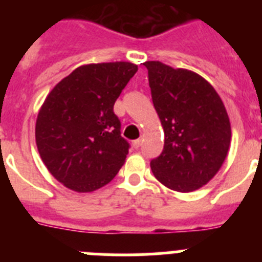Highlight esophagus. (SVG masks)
<instances>
[{"mask_svg": "<svg viewBox=\"0 0 262 262\" xmlns=\"http://www.w3.org/2000/svg\"><path fill=\"white\" fill-rule=\"evenodd\" d=\"M133 145H134V148H136V149H138V148L142 145V139H136V140H134Z\"/></svg>", "mask_w": 262, "mask_h": 262, "instance_id": "34e87169", "label": "esophagus"}]
</instances>
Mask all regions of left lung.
Returning <instances> with one entry per match:
<instances>
[{
    "label": "left lung",
    "instance_id": "obj_1",
    "mask_svg": "<svg viewBox=\"0 0 262 262\" xmlns=\"http://www.w3.org/2000/svg\"><path fill=\"white\" fill-rule=\"evenodd\" d=\"M164 149L151 161L157 181L180 193L206 185L226 160L231 123L214 88L195 72L145 61Z\"/></svg>",
    "mask_w": 262,
    "mask_h": 262
}]
</instances>
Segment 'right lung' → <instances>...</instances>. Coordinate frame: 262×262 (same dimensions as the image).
<instances>
[{
	"mask_svg": "<svg viewBox=\"0 0 262 262\" xmlns=\"http://www.w3.org/2000/svg\"><path fill=\"white\" fill-rule=\"evenodd\" d=\"M136 71L129 61L81 66L45 99L36 118V147L51 174L71 190H97L124 164L129 144L113 108Z\"/></svg>",
	"mask_w": 262,
	"mask_h": 262,
	"instance_id": "add662e5",
	"label": "right lung"
}]
</instances>
